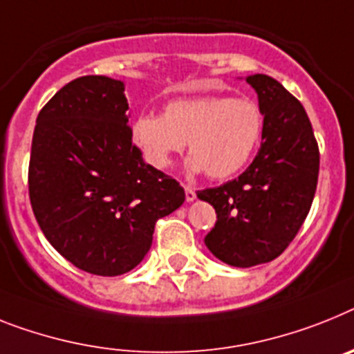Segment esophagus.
<instances>
[{"label": "esophagus", "instance_id": "esophagus-1", "mask_svg": "<svg viewBox=\"0 0 354 354\" xmlns=\"http://www.w3.org/2000/svg\"><path fill=\"white\" fill-rule=\"evenodd\" d=\"M185 200L189 201V203L196 200V191H194V189H192V187H189V185L185 187Z\"/></svg>", "mask_w": 354, "mask_h": 354}]
</instances>
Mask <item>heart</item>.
<instances>
[{
	"label": "heart",
	"mask_w": 354,
	"mask_h": 354,
	"mask_svg": "<svg viewBox=\"0 0 354 354\" xmlns=\"http://www.w3.org/2000/svg\"><path fill=\"white\" fill-rule=\"evenodd\" d=\"M264 133V113L252 99L205 95L165 104L162 115L131 122V140L151 167L163 171L189 142L187 169L212 180L236 176L254 158Z\"/></svg>",
	"instance_id": "b5f03b06"
}]
</instances>
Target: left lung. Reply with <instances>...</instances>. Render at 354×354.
<instances>
[{"instance_id":"1","label":"left lung","mask_w":354,"mask_h":354,"mask_svg":"<svg viewBox=\"0 0 354 354\" xmlns=\"http://www.w3.org/2000/svg\"><path fill=\"white\" fill-rule=\"evenodd\" d=\"M246 82L264 113L259 153L236 180L198 192L218 214L205 245L237 268L270 263L286 250L310 212L320 163L302 104L268 75H248Z\"/></svg>"}]
</instances>
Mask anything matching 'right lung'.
<instances>
[{"mask_svg":"<svg viewBox=\"0 0 354 354\" xmlns=\"http://www.w3.org/2000/svg\"><path fill=\"white\" fill-rule=\"evenodd\" d=\"M124 82L86 75L37 115L28 192L50 245L77 268L115 277L140 264L154 223L182 207L183 187L131 142Z\"/></svg>","mask_w":354,"mask_h":354,"instance_id":"obj_1","label":"right lung"}]
</instances>
